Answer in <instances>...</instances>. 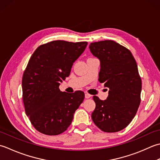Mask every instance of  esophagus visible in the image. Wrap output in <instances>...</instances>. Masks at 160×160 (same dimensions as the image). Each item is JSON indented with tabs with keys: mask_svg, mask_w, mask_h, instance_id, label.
<instances>
[{
	"mask_svg": "<svg viewBox=\"0 0 160 160\" xmlns=\"http://www.w3.org/2000/svg\"><path fill=\"white\" fill-rule=\"evenodd\" d=\"M85 97H86V99H89L90 97H91V94H88V92H86L85 93Z\"/></svg>",
	"mask_w": 160,
	"mask_h": 160,
	"instance_id": "1",
	"label": "esophagus"
}]
</instances>
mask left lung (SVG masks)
<instances>
[{"label": "left lung", "instance_id": "8db88e82", "mask_svg": "<svg viewBox=\"0 0 160 160\" xmlns=\"http://www.w3.org/2000/svg\"><path fill=\"white\" fill-rule=\"evenodd\" d=\"M90 52L100 60L99 81L109 88L104 101L94 96L93 122L106 132L125 128L135 116L141 102L142 79L130 51L110 40L91 43Z\"/></svg>", "mask_w": 160, "mask_h": 160}]
</instances>
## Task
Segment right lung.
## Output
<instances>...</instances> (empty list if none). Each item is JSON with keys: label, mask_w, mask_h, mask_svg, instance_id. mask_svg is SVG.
Returning a JSON list of instances; mask_svg holds the SVG:
<instances>
[{"label": "right lung", "mask_w": 160, "mask_h": 160, "mask_svg": "<svg viewBox=\"0 0 160 160\" xmlns=\"http://www.w3.org/2000/svg\"><path fill=\"white\" fill-rule=\"evenodd\" d=\"M87 45L86 41H53L32 54L22 78V101L26 115L38 132L57 135L71 124L85 94L81 90L61 92L58 87Z\"/></svg>", "instance_id": "right-lung-1"}]
</instances>
